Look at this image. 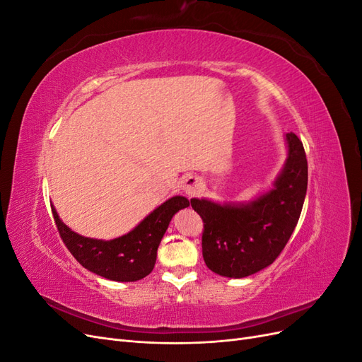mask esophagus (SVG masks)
Returning a JSON list of instances; mask_svg holds the SVG:
<instances>
[{
    "mask_svg": "<svg viewBox=\"0 0 362 362\" xmlns=\"http://www.w3.org/2000/svg\"><path fill=\"white\" fill-rule=\"evenodd\" d=\"M182 190H184V193H185V194H189V196H196L198 193H201V190H202V181H201L199 178L189 177L187 180L184 181Z\"/></svg>",
    "mask_w": 362,
    "mask_h": 362,
    "instance_id": "esophagus-1",
    "label": "esophagus"
}]
</instances>
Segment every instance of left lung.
Wrapping results in <instances>:
<instances>
[{"mask_svg":"<svg viewBox=\"0 0 362 362\" xmlns=\"http://www.w3.org/2000/svg\"><path fill=\"white\" fill-rule=\"evenodd\" d=\"M286 139V168L269 193L246 205L190 201L204 222V261L217 275L245 278L270 266L298 225L308 185V163L300 139L294 133Z\"/></svg>","mask_w":362,"mask_h":362,"instance_id":"left-lung-1","label":"left lung"}]
</instances>
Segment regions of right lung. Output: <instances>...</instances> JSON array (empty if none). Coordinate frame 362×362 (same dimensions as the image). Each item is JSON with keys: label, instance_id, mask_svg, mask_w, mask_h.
<instances>
[{"label": "right lung", "instance_id": "obj_1", "mask_svg": "<svg viewBox=\"0 0 362 362\" xmlns=\"http://www.w3.org/2000/svg\"><path fill=\"white\" fill-rule=\"evenodd\" d=\"M190 205L184 196H173L146 216L133 231L104 242L76 234L64 225L51 206L54 221L64 246L80 264L105 279L134 282L148 276L156 266L157 249L170 218L181 208Z\"/></svg>", "mask_w": 362, "mask_h": 362}]
</instances>
